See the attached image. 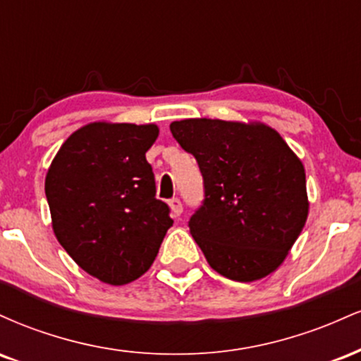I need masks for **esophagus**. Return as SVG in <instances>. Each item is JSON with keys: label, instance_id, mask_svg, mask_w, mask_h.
Returning <instances> with one entry per match:
<instances>
[{"label": "esophagus", "instance_id": "esophagus-1", "mask_svg": "<svg viewBox=\"0 0 361 361\" xmlns=\"http://www.w3.org/2000/svg\"><path fill=\"white\" fill-rule=\"evenodd\" d=\"M168 204H169V209H171L173 215H175V217H180L181 212H183V205H181L180 198H171Z\"/></svg>", "mask_w": 361, "mask_h": 361}]
</instances>
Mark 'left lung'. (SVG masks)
Segmentation results:
<instances>
[{"mask_svg": "<svg viewBox=\"0 0 361 361\" xmlns=\"http://www.w3.org/2000/svg\"><path fill=\"white\" fill-rule=\"evenodd\" d=\"M169 130L204 176L205 198L188 227L210 267L235 281L275 271L307 221L302 161L259 122L186 118Z\"/></svg>", "mask_w": 361, "mask_h": 361, "instance_id": "left-lung-1", "label": "left lung"}]
</instances>
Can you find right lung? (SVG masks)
Instances as JSON below:
<instances>
[{
	"label": "right lung",
	"instance_id": "obj_1",
	"mask_svg": "<svg viewBox=\"0 0 361 361\" xmlns=\"http://www.w3.org/2000/svg\"><path fill=\"white\" fill-rule=\"evenodd\" d=\"M157 135L154 123H88L62 144L45 176L57 241L103 283L144 275L173 226L146 159Z\"/></svg>",
	"mask_w": 361,
	"mask_h": 361
}]
</instances>
